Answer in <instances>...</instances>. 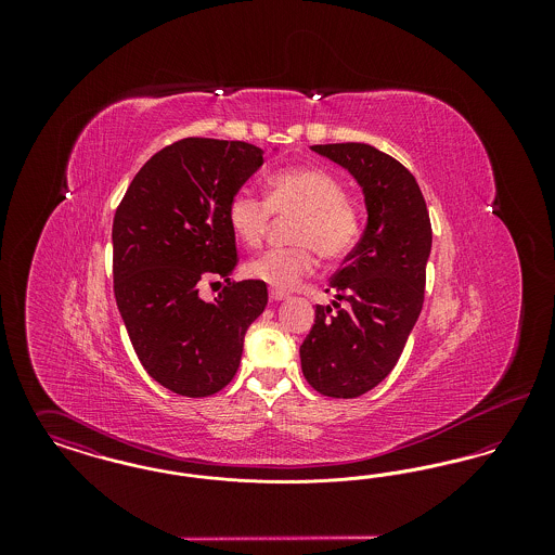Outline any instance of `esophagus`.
I'll use <instances>...</instances> for the list:
<instances>
[{
  "label": "esophagus",
  "instance_id": "1",
  "mask_svg": "<svg viewBox=\"0 0 555 555\" xmlns=\"http://www.w3.org/2000/svg\"><path fill=\"white\" fill-rule=\"evenodd\" d=\"M270 299H272V301H283V299H287V293H283V291H270Z\"/></svg>",
  "mask_w": 555,
  "mask_h": 555
}]
</instances>
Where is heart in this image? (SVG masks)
<instances>
[{"mask_svg":"<svg viewBox=\"0 0 555 555\" xmlns=\"http://www.w3.org/2000/svg\"><path fill=\"white\" fill-rule=\"evenodd\" d=\"M272 211L299 214L291 233L293 243L299 245L266 251L247 264V274L276 291L293 289L314 270V249L322 260H344L362 233L360 211L345 199L341 181L314 166L272 175L268 179V202L241 189L229 202L227 220L243 245L258 247Z\"/></svg>","mask_w":555,"mask_h":555,"instance_id":"obj_1","label":"heart"}]
</instances>
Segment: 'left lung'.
<instances>
[{
	"mask_svg": "<svg viewBox=\"0 0 555 555\" xmlns=\"http://www.w3.org/2000/svg\"><path fill=\"white\" fill-rule=\"evenodd\" d=\"M312 152L356 179L369 214L360 243L328 283L333 306H317L299 347L304 376L318 393L351 399L393 370L421 317L433 231L421 186L396 158L366 143Z\"/></svg>",
	"mask_w": 555,
	"mask_h": 555,
	"instance_id": "left-lung-1",
	"label": "left lung"
}]
</instances>
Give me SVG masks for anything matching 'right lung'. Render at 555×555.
<instances>
[{"label": "right lung", "instance_id": "obj_1", "mask_svg": "<svg viewBox=\"0 0 555 555\" xmlns=\"http://www.w3.org/2000/svg\"><path fill=\"white\" fill-rule=\"evenodd\" d=\"M262 164L245 141L181 139L143 164L114 216L120 317L143 369L177 396H214L233 380L268 304L264 283L229 279L237 247L227 208ZM210 278L228 287L206 302L198 285Z\"/></svg>", "mask_w": 555, "mask_h": 555}]
</instances>
